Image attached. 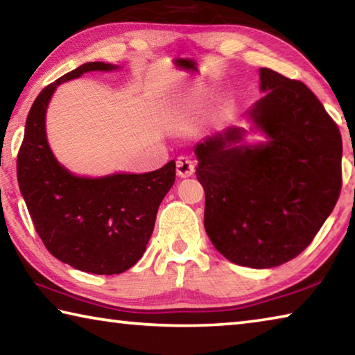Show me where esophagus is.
<instances>
[{
  "label": "esophagus",
  "mask_w": 355,
  "mask_h": 355,
  "mask_svg": "<svg viewBox=\"0 0 355 355\" xmlns=\"http://www.w3.org/2000/svg\"><path fill=\"white\" fill-rule=\"evenodd\" d=\"M196 171V166H194V161L188 156H180L177 159V175L186 178V177H191L192 173Z\"/></svg>",
  "instance_id": "obj_1"
}]
</instances>
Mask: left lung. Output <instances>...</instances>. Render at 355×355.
<instances>
[{"label":"left lung","mask_w":355,"mask_h":355,"mask_svg":"<svg viewBox=\"0 0 355 355\" xmlns=\"http://www.w3.org/2000/svg\"><path fill=\"white\" fill-rule=\"evenodd\" d=\"M250 117L268 135L258 147H230L239 130L196 147L205 189V230L227 260L264 269L307 249L341 191L338 125L302 81L260 70Z\"/></svg>","instance_id":"1"}]
</instances>
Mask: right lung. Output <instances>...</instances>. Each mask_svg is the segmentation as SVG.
<instances>
[{"mask_svg": "<svg viewBox=\"0 0 355 355\" xmlns=\"http://www.w3.org/2000/svg\"><path fill=\"white\" fill-rule=\"evenodd\" d=\"M116 65L87 62L48 84L28 114L17 178L37 235L53 257L84 272H125L142 257L156 213L175 182V161L148 173L103 178L71 175L45 136V112L58 84Z\"/></svg>", "mask_w": 355, "mask_h": 355, "instance_id": "right-lung-1", "label": "right lung"}]
</instances>
